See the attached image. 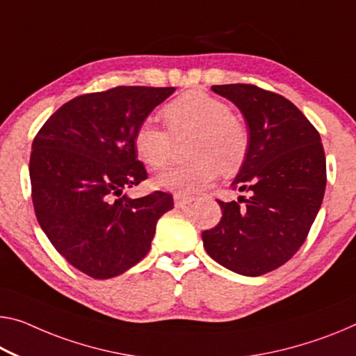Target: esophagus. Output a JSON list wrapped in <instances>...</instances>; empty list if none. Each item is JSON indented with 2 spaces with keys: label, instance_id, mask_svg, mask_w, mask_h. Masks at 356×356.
<instances>
[{
  "label": "esophagus",
  "instance_id": "obj_1",
  "mask_svg": "<svg viewBox=\"0 0 356 356\" xmlns=\"http://www.w3.org/2000/svg\"><path fill=\"white\" fill-rule=\"evenodd\" d=\"M173 202H175V207H177V209H184V207H188V205L193 204L194 197H184V195L175 194L173 195Z\"/></svg>",
  "mask_w": 356,
  "mask_h": 356
}]
</instances>
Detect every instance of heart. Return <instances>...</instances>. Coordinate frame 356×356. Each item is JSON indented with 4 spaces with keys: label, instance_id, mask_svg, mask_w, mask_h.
<instances>
[{
    "label": "heart",
    "instance_id": "1",
    "mask_svg": "<svg viewBox=\"0 0 356 356\" xmlns=\"http://www.w3.org/2000/svg\"><path fill=\"white\" fill-rule=\"evenodd\" d=\"M173 136L195 132L191 141L193 161L168 168L154 178V186L178 195H193L218 177L220 168L232 172L248 152V130L220 98L191 90L163 108ZM154 119H145L134 134L136 154L147 167L159 170L172 159L173 138Z\"/></svg>",
    "mask_w": 356,
    "mask_h": 356
}]
</instances>
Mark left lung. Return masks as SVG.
<instances>
[{"label":"left lung","instance_id":"left-lung-1","mask_svg":"<svg viewBox=\"0 0 356 356\" xmlns=\"http://www.w3.org/2000/svg\"><path fill=\"white\" fill-rule=\"evenodd\" d=\"M247 122V157L232 188L248 197L221 202L222 218L202 232L210 258L245 277L285 264L314 224L326 188L320 134L285 97L251 84L213 86Z\"/></svg>","mask_w":356,"mask_h":356}]
</instances>
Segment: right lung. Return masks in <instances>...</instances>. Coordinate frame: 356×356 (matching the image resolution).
I'll list each match as a JSON object with an SVG mask.
<instances>
[{
	"instance_id": "obj_1",
	"label": "right lung",
	"mask_w": 356,
	"mask_h": 356,
	"mask_svg": "<svg viewBox=\"0 0 356 356\" xmlns=\"http://www.w3.org/2000/svg\"><path fill=\"white\" fill-rule=\"evenodd\" d=\"M175 87L121 86L60 106L33 140V207L47 238L71 266L97 280L121 275L151 248L173 197L124 193L147 178L134 134Z\"/></svg>"
}]
</instances>
